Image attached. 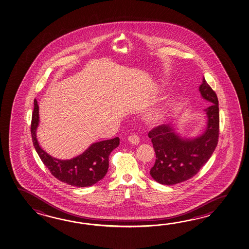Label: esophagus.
Listing matches in <instances>:
<instances>
[{
  "label": "esophagus",
  "instance_id": "1",
  "mask_svg": "<svg viewBox=\"0 0 249 249\" xmlns=\"http://www.w3.org/2000/svg\"><path fill=\"white\" fill-rule=\"evenodd\" d=\"M128 142L134 145H138L140 142V138L138 135H131L128 136Z\"/></svg>",
  "mask_w": 249,
  "mask_h": 249
}]
</instances>
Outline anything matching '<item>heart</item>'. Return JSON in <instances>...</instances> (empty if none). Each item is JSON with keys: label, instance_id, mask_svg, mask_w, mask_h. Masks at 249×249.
<instances>
[{"label": "heart", "instance_id": "b5f03b06", "mask_svg": "<svg viewBox=\"0 0 249 249\" xmlns=\"http://www.w3.org/2000/svg\"><path fill=\"white\" fill-rule=\"evenodd\" d=\"M166 107H158L153 108L146 115V121L149 123H157L163 120L166 114Z\"/></svg>", "mask_w": 249, "mask_h": 249}]
</instances>
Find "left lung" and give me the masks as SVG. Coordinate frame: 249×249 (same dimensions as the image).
Listing matches in <instances>:
<instances>
[{
	"label": "left lung",
	"instance_id": "1",
	"mask_svg": "<svg viewBox=\"0 0 249 249\" xmlns=\"http://www.w3.org/2000/svg\"><path fill=\"white\" fill-rule=\"evenodd\" d=\"M201 96L211 105L204 111L207 126L195 138H182L172 124H162L149 131L157 159L149 174L157 182L171 185L192 178L205 165L217 147L219 132L218 101L205 78L199 87Z\"/></svg>",
	"mask_w": 249,
	"mask_h": 249
}]
</instances>
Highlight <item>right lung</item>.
<instances>
[{"label":"right lung","mask_w":249,"mask_h":249,"mask_svg":"<svg viewBox=\"0 0 249 249\" xmlns=\"http://www.w3.org/2000/svg\"><path fill=\"white\" fill-rule=\"evenodd\" d=\"M39 109L34 100L31 119V137L36 152L44 165L56 178L77 187H88L99 182L108 170L110 153L120 144L119 137L92 143L89 148L70 160H60L50 156L39 146L36 139V128L39 123Z\"/></svg>","instance_id":"add662e5"}]
</instances>
